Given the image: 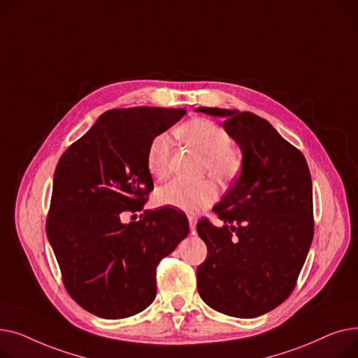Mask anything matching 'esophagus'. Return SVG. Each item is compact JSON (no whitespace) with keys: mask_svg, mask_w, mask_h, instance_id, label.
Masks as SVG:
<instances>
[{"mask_svg":"<svg viewBox=\"0 0 358 358\" xmlns=\"http://www.w3.org/2000/svg\"><path fill=\"white\" fill-rule=\"evenodd\" d=\"M189 224H190V231L194 232L196 231V224H197V217L189 216Z\"/></svg>","mask_w":358,"mask_h":358,"instance_id":"obj_1","label":"esophagus"}]
</instances>
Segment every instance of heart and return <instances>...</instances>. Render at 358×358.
Instances as JSON below:
<instances>
[{
  "mask_svg": "<svg viewBox=\"0 0 358 358\" xmlns=\"http://www.w3.org/2000/svg\"><path fill=\"white\" fill-rule=\"evenodd\" d=\"M176 135L204 155V169L217 180L228 181L239 173L242 166L239 150L229 145V134L216 123L208 119H193L181 124L176 130ZM169 155L171 139L165 134L155 136L146 155L148 169L155 178L164 180L168 177ZM216 185L210 180L187 181L177 178L161 187L157 192V201L184 212H197L209 206L216 199Z\"/></svg>",
  "mask_w": 358,
  "mask_h": 358,
  "instance_id": "obj_1",
  "label": "heart"
}]
</instances>
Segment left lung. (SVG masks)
<instances>
[{
  "label": "left lung",
  "instance_id": "obj_1",
  "mask_svg": "<svg viewBox=\"0 0 358 358\" xmlns=\"http://www.w3.org/2000/svg\"><path fill=\"white\" fill-rule=\"evenodd\" d=\"M222 117L242 152L241 174L197 232L208 258L197 267L200 297L235 316L264 315L290 296L313 238L312 180L308 162L264 119L248 111L199 107Z\"/></svg>",
  "mask_w": 358,
  "mask_h": 358
}]
</instances>
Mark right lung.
I'll return each mask as SVG.
<instances>
[{
	"label": "right lung",
	"mask_w": 358,
	"mask_h": 358,
	"mask_svg": "<svg viewBox=\"0 0 358 358\" xmlns=\"http://www.w3.org/2000/svg\"><path fill=\"white\" fill-rule=\"evenodd\" d=\"M184 108L108 110L61 157L53 176L46 234L71 297L104 319L134 316L154 302L157 266L189 235L173 208L142 210L154 181L146 165L152 139Z\"/></svg>",
	"instance_id": "add662e5"
}]
</instances>
